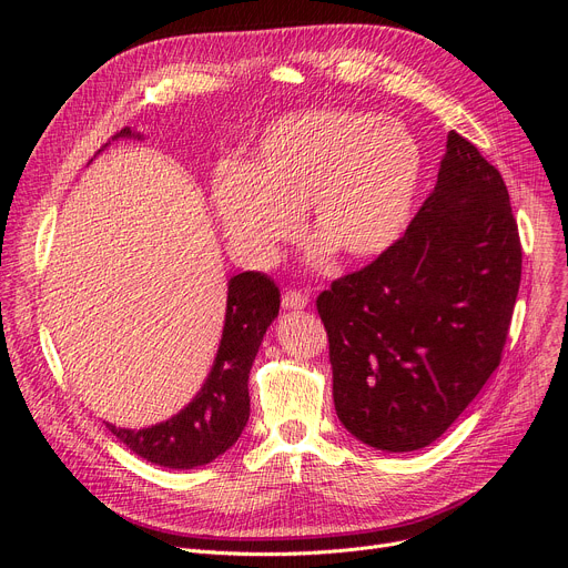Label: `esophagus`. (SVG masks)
Wrapping results in <instances>:
<instances>
[{
  "mask_svg": "<svg viewBox=\"0 0 568 568\" xmlns=\"http://www.w3.org/2000/svg\"><path fill=\"white\" fill-rule=\"evenodd\" d=\"M311 304V296L306 292H296V290H287L283 294V308L287 311H302Z\"/></svg>",
  "mask_w": 568,
  "mask_h": 568,
  "instance_id": "obj_1",
  "label": "esophagus"
}]
</instances>
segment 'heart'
Returning <instances> with one entry per match:
<instances>
[{
	"mask_svg": "<svg viewBox=\"0 0 568 568\" xmlns=\"http://www.w3.org/2000/svg\"><path fill=\"white\" fill-rule=\"evenodd\" d=\"M422 179V149L392 119L354 110H311L276 119L253 159L214 176V206L232 251L268 266L300 234L302 209L329 248L373 260L405 232Z\"/></svg>",
	"mask_w": 568,
	"mask_h": 568,
	"instance_id": "b5f03b06",
	"label": "heart"
}]
</instances>
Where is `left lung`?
Masks as SVG:
<instances>
[{"label":"left lung","instance_id":"obj_1","mask_svg":"<svg viewBox=\"0 0 568 568\" xmlns=\"http://www.w3.org/2000/svg\"><path fill=\"white\" fill-rule=\"evenodd\" d=\"M520 268L501 174L449 131L407 232L317 296L341 424L377 452L433 444L499 366Z\"/></svg>","mask_w":568,"mask_h":568}]
</instances>
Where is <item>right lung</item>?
<instances>
[{
  "mask_svg": "<svg viewBox=\"0 0 568 568\" xmlns=\"http://www.w3.org/2000/svg\"><path fill=\"white\" fill-rule=\"evenodd\" d=\"M112 140H144V135L126 126ZM105 146L99 149V154ZM278 308L281 292L272 278L260 272L232 276L227 281L221 343L195 398L161 424L146 428L105 424V428L135 456L161 467L193 469L216 460L246 428L251 366L268 324L278 317Z\"/></svg>",
  "mask_w": 568,
  "mask_h": 568,
  "instance_id": "add662e5",
  "label": "right lung"
}]
</instances>
